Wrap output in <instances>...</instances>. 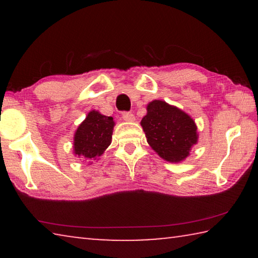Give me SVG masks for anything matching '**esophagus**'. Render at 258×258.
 I'll return each instance as SVG.
<instances>
[{
  "mask_svg": "<svg viewBox=\"0 0 258 258\" xmlns=\"http://www.w3.org/2000/svg\"><path fill=\"white\" fill-rule=\"evenodd\" d=\"M121 117H123V119L125 121H133L135 119V117L132 112H123Z\"/></svg>",
  "mask_w": 258,
  "mask_h": 258,
  "instance_id": "1",
  "label": "esophagus"
}]
</instances>
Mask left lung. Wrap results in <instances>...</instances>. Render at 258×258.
<instances>
[{"label":"left lung","instance_id":"obj_1","mask_svg":"<svg viewBox=\"0 0 258 258\" xmlns=\"http://www.w3.org/2000/svg\"><path fill=\"white\" fill-rule=\"evenodd\" d=\"M141 126L149 146L161 158L171 163L184 160L198 142L195 120L181 109L161 100L148 103Z\"/></svg>","mask_w":258,"mask_h":258}]
</instances>
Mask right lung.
Segmentation results:
<instances>
[{"instance_id":"right-lung-1","label":"right lung","mask_w":258,"mask_h":258,"mask_svg":"<svg viewBox=\"0 0 258 258\" xmlns=\"http://www.w3.org/2000/svg\"><path fill=\"white\" fill-rule=\"evenodd\" d=\"M113 126L112 117L90 111L74 135V154L82 159H98L110 146Z\"/></svg>"}]
</instances>
